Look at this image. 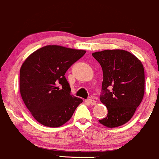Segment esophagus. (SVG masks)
Segmentation results:
<instances>
[{
	"label": "esophagus",
	"instance_id": "1",
	"mask_svg": "<svg viewBox=\"0 0 159 159\" xmlns=\"http://www.w3.org/2000/svg\"><path fill=\"white\" fill-rule=\"evenodd\" d=\"M86 101H87V103H89V104H90V105H92V106H93V105H95L96 104V101H94V100L88 99Z\"/></svg>",
	"mask_w": 159,
	"mask_h": 159
}]
</instances>
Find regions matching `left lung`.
I'll use <instances>...</instances> for the list:
<instances>
[{
  "instance_id": "1",
  "label": "left lung",
  "mask_w": 159,
  "mask_h": 159,
  "mask_svg": "<svg viewBox=\"0 0 159 159\" xmlns=\"http://www.w3.org/2000/svg\"><path fill=\"white\" fill-rule=\"evenodd\" d=\"M92 56L102 67L100 100L108 110L99 122L108 128L119 127L131 119L143 98V66L136 56L122 49L96 52Z\"/></svg>"
}]
</instances>
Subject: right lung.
<instances>
[{
  "label": "right lung",
  "instance_id": "obj_1",
  "mask_svg": "<svg viewBox=\"0 0 159 159\" xmlns=\"http://www.w3.org/2000/svg\"><path fill=\"white\" fill-rule=\"evenodd\" d=\"M85 53V50L61 46H46L30 55L22 64L19 76L21 96L40 124L60 127L83 102L70 94L65 74Z\"/></svg>",
  "mask_w": 159,
  "mask_h": 159
}]
</instances>
